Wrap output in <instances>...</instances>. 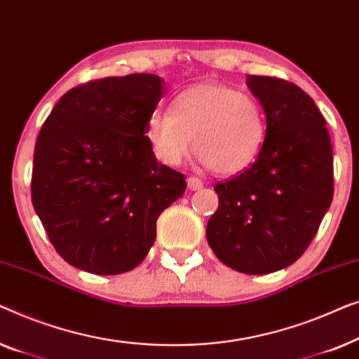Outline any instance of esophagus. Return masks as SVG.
<instances>
[{"label":"esophagus","instance_id":"obj_1","mask_svg":"<svg viewBox=\"0 0 359 359\" xmlns=\"http://www.w3.org/2000/svg\"><path fill=\"white\" fill-rule=\"evenodd\" d=\"M187 185H189L190 190H200L201 187H203V182L198 177H195V175H190V177L187 179Z\"/></svg>","mask_w":359,"mask_h":359}]
</instances>
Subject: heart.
I'll return each mask as SVG.
<instances>
[{"instance_id": "b5f03b06", "label": "heart", "mask_w": 359, "mask_h": 359, "mask_svg": "<svg viewBox=\"0 0 359 359\" xmlns=\"http://www.w3.org/2000/svg\"><path fill=\"white\" fill-rule=\"evenodd\" d=\"M266 123L259 102L231 86L201 83L172 100V112L156 110L146 138L156 158L179 165L191 151L219 175H236L254 164L264 146Z\"/></svg>"}]
</instances>
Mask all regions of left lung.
<instances>
[{
    "label": "left lung",
    "instance_id": "obj_1",
    "mask_svg": "<svg viewBox=\"0 0 359 359\" xmlns=\"http://www.w3.org/2000/svg\"><path fill=\"white\" fill-rule=\"evenodd\" d=\"M266 135L255 163L215 185L219 206L206 226L215 255L232 270L266 275L304 254L333 198V156L325 118L296 84L247 76Z\"/></svg>",
    "mask_w": 359,
    "mask_h": 359
}]
</instances>
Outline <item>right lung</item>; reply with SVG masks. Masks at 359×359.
Instances as JSON below:
<instances>
[{
  "mask_svg": "<svg viewBox=\"0 0 359 359\" xmlns=\"http://www.w3.org/2000/svg\"><path fill=\"white\" fill-rule=\"evenodd\" d=\"M163 95L156 74L89 81L68 90L34 149L32 205L55 250L79 270H133L185 177L159 164L146 125Z\"/></svg>",
  "mask_w": 359,
  "mask_h": 359,
  "instance_id": "right-lung-1",
  "label": "right lung"
}]
</instances>
